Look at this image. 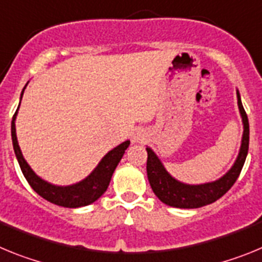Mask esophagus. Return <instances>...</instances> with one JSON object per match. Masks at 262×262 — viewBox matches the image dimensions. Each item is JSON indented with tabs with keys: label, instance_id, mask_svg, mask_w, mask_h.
I'll use <instances>...</instances> for the list:
<instances>
[{
	"label": "esophagus",
	"instance_id": "obj_1",
	"mask_svg": "<svg viewBox=\"0 0 262 262\" xmlns=\"http://www.w3.org/2000/svg\"><path fill=\"white\" fill-rule=\"evenodd\" d=\"M145 138H147V134H145L144 129L142 128L134 129V133L131 134V142H133L134 144H136V143H143L145 140Z\"/></svg>",
	"mask_w": 262,
	"mask_h": 262
}]
</instances>
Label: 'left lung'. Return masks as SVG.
<instances>
[{
  "label": "left lung",
  "mask_w": 262,
  "mask_h": 262,
  "mask_svg": "<svg viewBox=\"0 0 262 262\" xmlns=\"http://www.w3.org/2000/svg\"><path fill=\"white\" fill-rule=\"evenodd\" d=\"M237 106L243 122V136L239 154L235 163L228 170L215 181L205 184H185L173 177L164 166L156 152L147 145V176L152 190L163 203L177 209H198L215 202L223 196L236 182L245 163L249 147V123L248 117L243 107L239 90H236Z\"/></svg>",
  "instance_id": "left-lung-1"
}]
</instances>
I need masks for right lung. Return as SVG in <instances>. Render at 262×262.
Listing matches in <instances>:
<instances>
[{
    "instance_id": "1",
    "label": "right lung",
    "mask_w": 262,
    "mask_h": 262,
    "mask_svg": "<svg viewBox=\"0 0 262 262\" xmlns=\"http://www.w3.org/2000/svg\"><path fill=\"white\" fill-rule=\"evenodd\" d=\"M27 84L23 88L19 101H22L23 92L26 89ZM18 110H19V106H18L17 111H15V114L13 117V120H11V140H13L14 154H15L18 164H19L20 169H22L23 176H25V178L30 184V186L41 198H45L48 202L53 203V205L62 206V207H68V209H77V207H82V206H88L90 203L96 202L99 196L107 190V186L110 184L113 173H114L115 168H117L119 161L123 157L124 151L128 148L129 140H126L122 144L113 148L111 151H108L101 159V161L97 164L96 168L90 172V174H88L84 180H81V181L76 182V184L66 185V186L51 184V182L39 177L32 170L31 166L25 160V157H23L20 147L18 144L17 133H15V119H17Z\"/></svg>"
}]
</instances>
